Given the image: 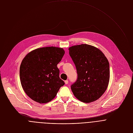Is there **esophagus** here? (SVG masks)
<instances>
[{
	"mask_svg": "<svg viewBox=\"0 0 133 133\" xmlns=\"http://www.w3.org/2000/svg\"><path fill=\"white\" fill-rule=\"evenodd\" d=\"M64 82H65V84H68V80H65V81H64Z\"/></svg>",
	"mask_w": 133,
	"mask_h": 133,
	"instance_id": "esophagus-1",
	"label": "esophagus"
}]
</instances>
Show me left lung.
I'll return each mask as SVG.
<instances>
[{"label":"left lung","instance_id":"1","mask_svg":"<svg viewBox=\"0 0 133 133\" xmlns=\"http://www.w3.org/2000/svg\"><path fill=\"white\" fill-rule=\"evenodd\" d=\"M69 54L77 72V81L71 85L75 96L89 103L98 99L106 90L109 81V63L100 50L88 44L73 46Z\"/></svg>","mask_w":133,"mask_h":133}]
</instances>
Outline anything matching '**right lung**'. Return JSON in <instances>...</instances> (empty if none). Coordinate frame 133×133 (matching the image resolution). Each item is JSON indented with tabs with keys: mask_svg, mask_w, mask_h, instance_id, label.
Segmentation results:
<instances>
[{
	"mask_svg": "<svg viewBox=\"0 0 133 133\" xmlns=\"http://www.w3.org/2000/svg\"><path fill=\"white\" fill-rule=\"evenodd\" d=\"M64 53L62 48L45 47L34 50L24 58L19 77L23 89L29 98L40 104L55 98L64 84L57 67Z\"/></svg>",
	"mask_w": 133,
	"mask_h": 133,
	"instance_id": "add662e5",
	"label": "right lung"
}]
</instances>
